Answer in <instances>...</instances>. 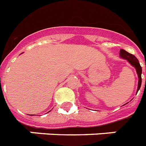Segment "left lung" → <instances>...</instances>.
<instances>
[{
	"label": "left lung",
	"mask_w": 146,
	"mask_h": 146,
	"mask_svg": "<svg viewBox=\"0 0 146 146\" xmlns=\"http://www.w3.org/2000/svg\"><path fill=\"white\" fill-rule=\"evenodd\" d=\"M120 57L124 58V59L127 60L129 63L131 64L132 66H133L136 70V72H137V74H138L139 76V84H138V89H137V92L139 90L141 87V84H142V77H141V75H142V66H140L139 64V62L138 59L136 58L133 54H129L127 51H126L123 49H121L120 50ZM146 68V67H145ZM145 82H146V78H145Z\"/></svg>",
	"instance_id": "1"
}]
</instances>
